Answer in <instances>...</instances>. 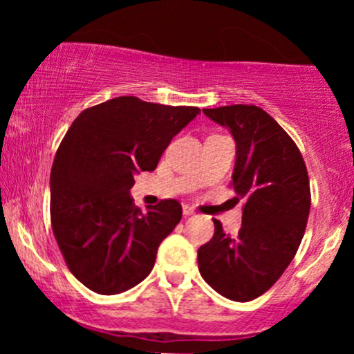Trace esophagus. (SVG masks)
Instances as JSON below:
<instances>
[{
	"mask_svg": "<svg viewBox=\"0 0 354 354\" xmlns=\"http://www.w3.org/2000/svg\"><path fill=\"white\" fill-rule=\"evenodd\" d=\"M194 214V211L189 208V206H183V216L185 218H188V216H193Z\"/></svg>",
	"mask_w": 354,
	"mask_h": 354,
	"instance_id": "obj_1",
	"label": "esophagus"
}]
</instances>
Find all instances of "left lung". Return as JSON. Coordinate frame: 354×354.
Returning <instances> with one entry per match:
<instances>
[{"label": "left lung", "mask_w": 354, "mask_h": 354, "mask_svg": "<svg viewBox=\"0 0 354 354\" xmlns=\"http://www.w3.org/2000/svg\"><path fill=\"white\" fill-rule=\"evenodd\" d=\"M236 141L233 186L243 201V225L231 236L214 221V234L198 250L206 283L233 301L266 293L295 258L311 206L310 178L298 146L265 109L231 104L203 109Z\"/></svg>", "instance_id": "obj_1"}]
</instances>
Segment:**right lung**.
Returning a JSON list of instances; mask_svg holds the SVG:
<instances>
[{"label": "right lung", "mask_w": 354, "mask_h": 354, "mask_svg": "<svg viewBox=\"0 0 354 354\" xmlns=\"http://www.w3.org/2000/svg\"><path fill=\"white\" fill-rule=\"evenodd\" d=\"M198 113L120 96L84 109L64 135L50 178L51 228L66 266L95 293H123L151 273L183 209L161 200L145 214L129 189Z\"/></svg>", "instance_id": "1"}]
</instances>
